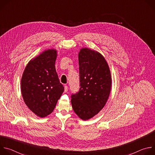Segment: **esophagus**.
<instances>
[{"instance_id": "obj_1", "label": "esophagus", "mask_w": 155, "mask_h": 155, "mask_svg": "<svg viewBox=\"0 0 155 155\" xmlns=\"http://www.w3.org/2000/svg\"><path fill=\"white\" fill-rule=\"evenodd\" d=\"M68 86L67 85H65V86H64V92L66 93V92H68Z\"/></svg>"}]
</instances>
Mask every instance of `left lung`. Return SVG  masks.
Returning a JSON list of instances; mask_svg holds the SVG:
<instances>
[{
	"label": "left lung",
	"mask_w": 155,
	"mask_h": 155,
	"mask_svg": "<svg viewBox=\"0 0 155 155\" xmlns=\"http://www.w3.org/2000/svg\"><path fill=\"white\" fill-rule=\"evenodd\" d=\"M80 90L71 96L75 113L87 120L97 114L108 98L112 86L109 67L104 56L94 50L82 48L78 53Z\"/></svg>",
	"instance_id": "left-lung-1"
}]
</instances>
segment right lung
<instances>
[{"label": "right lung", "instance_id": "1", "mask_svg": "<svg viewBox=\"0 0 155 155\" xmlns=\"http://www.w3.org/2000/svg\"><path fill=\"white\" fill-rule=\"evenodd\" d=\"M57 51L49 49L30 61L21 78V93L28 108L43 118L54 109L64 90L55 68Z\"/></svg>", "mask_w": 155, "mask_h": 155}]
</instances>
